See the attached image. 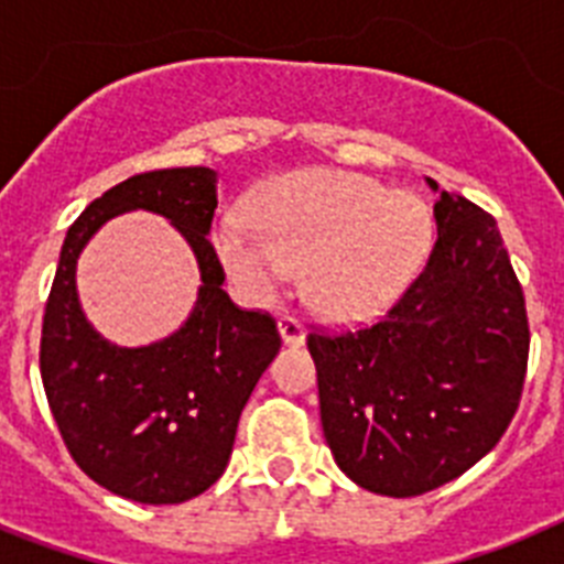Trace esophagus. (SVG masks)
<instances>
[{
  "mask_svg": "<svg viewBox=\"0 0 564 564\" xmlns=\"http://www.w3.org/2000/svg\"><path fill=\"white\" fill-rule=\"evenodd\" d=\"M279 336L285 344H302L305 341V325L296 316H282L279 318Z\"/></svg>",
  "mask_w": 564,
  "mask_h": 564,
  "instance_id": "34e87169",
  "label": "esophagus"
}]
</instances>
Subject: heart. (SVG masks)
Here are the masks:
<instances>
[{"mask_svg": "<svg viewBox=\"0 0 564 564\" xmlns=\"http://www.w3.org/2000/svg\"><path fill=\"white\" fill-rule=\"evenodd\" d=\"M214 251L242 291L271 296L305 268L316 311L361 318L392 305L432 246V212L412 192L330 169L282 174L259 186L248 223L228 217Z\"/></svg>", "mask_w": 564, "mask_h": 564, "instance_id": "heart-1", "label": "heart"}]
</instances>
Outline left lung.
Wrapping results in <instances>:
<instances>
[{
	"label": "left lung",
	"mask_w": 564,
	"mask_h": 564,
	"mask_svg": "<svg viewBox=\"0 0 564 564\" xmlns=\"http://www.w3.org/2000/svg\"><path fill=\"white\" fill-rule=\"evenodd\" d=\"M435 223L426 265L378 322L307 333L327 446L352 482L387 497L426 495L475 466L525 383V293L497 220L441 192Z\"/></svg>",
	"instance_id": "left-lung-1"
}]
</instances>
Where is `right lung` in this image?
Returning <instances> with one entry per match:
<instances>
[{
    "instance_id": "obj_1",
    "label": "right lung",
    "mask_w": 564,
    "mask_h": 564,
    "mask_svg": "<svg viewBox=\"0 0 564 564\" xmlns=\"http://www.w3.org/2000/svg\"><path fill=\"white\" fill-rule=\"evenodd\" d=\"M163 213L195 248L202 296L181 332L149 348H112L86 325L75 296L83 242L115 213ZM217 172L206 166L134 174L69 226L44 305L39 367L62 441L89 480L149 506L203 495L226 471L239 412L282 347L268 311H242L206 239Z\"/></svg>"
}]
</instances>
